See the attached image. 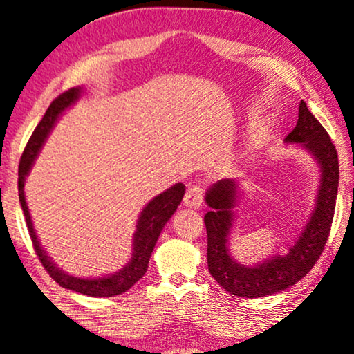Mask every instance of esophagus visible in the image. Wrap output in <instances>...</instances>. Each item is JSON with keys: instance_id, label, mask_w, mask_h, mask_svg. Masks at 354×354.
Returning a JSON list of instances; mask_svg holds the SVG:
<instances>
[{"instance_id": "1", "label": "esophagus", "mask_w": 354, "mask_h": 354, "mask_svg": "<svg viewBox=\"0 0 354 354\" xmlns=\"http://www.w3.org/2000/svg\"><path fill=\"white\" fill-rule=\"evenodd\" d=\"M203 199H204V192L201 189L199 186H192L189 189L186 191L185 194V199H183V203H185L186 207H191V209H198L201 204H203Z\"/></svg>"}]
</instances>
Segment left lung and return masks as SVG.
<instances>
[{"instance_id": "obj_1", "label": "left lung", "mask_w": 354, "mask_h": 354, "mask_svg": "<svg viewBox=\"0 0 354 354\" xmlns=\"http://www.w3.org/2000/svg\"><path fill=\"white\" fill-rule=\"evenodd\" d=\"M284 142L301 145L320 168L315 207L304 230L286 254H274L253 266L235 261L229 252V239L234 229L239 181L227 178L214 183L205 192L204 199L209 205L207 214L204 216L209 272L234 296L266 297L294 286L314 268L328 240L338 192V153L324 125L307 109L304 101L299 104L296 127Z\"/></svg>"}]
</instances>
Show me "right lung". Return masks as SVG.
I'll list each match as a JSON object with an SVG mask.
<instances>
[{"instance_id":"add662e5","label":"right lung","mask_w":354,"mask_h":354,"mask_svg":"<svg viewBox=\"0 0 354 354\" xmlns=\"http://www.w3.org/2000/svg\"><path fill=\"white\" fill-rule=\"evenodd\" d=\"M82 93V86L71 88L68 91H65L64 95L58 96L57 100H53L52 104L48 106L42 120H40L37 127H35L34 133L30 136L28 145H26L24 149V153L21 156L17 189H19V203L22 212H24L26 223H28V230L30 240H32L35 253H37L42 266L46 268L48 274L52 276V279H55L62 288L84 294V296L113 297L131 289L132 286L145 274L147 268H149V259L151 257V252H153L156 245V240H158L160 234H162L165 223L171 218L173 214L176 212L178 205L181 204L186 187L183 183H176V185L168 187L167 191H163L162 194L155 196V198L145 205L137 221V230L132 239V257L127 263H125L122 270L115 271L114 274H106L100 277H77L62 271V268H58L55 263L52 261V258L48 257L46 250L42 248V245H40V241L37 239V234H35L28 203H26L24 183L26 176H28L30 169H32V165L35 162V158H37L40 149H42L44 142L47 140L48 133H50L58 118L80 100Z\"/></svg>"}]
</instances>
